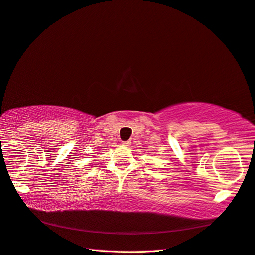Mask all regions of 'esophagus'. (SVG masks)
Masks as SVG:
<instances>
[{"label":"esophagus","instance_id":"esophagus-1","mask_svg":"<svg viewBox=\"0 0 255 255\" xmlns=\"http://www.w3.org/2000/svg\"><path fill=\"white\" fill-rule=\"evenodd\" d=\"M122 144H123V146H129V145H131L132 144V142H131V140H128V142H122Z\"/></svg>","mask_w":255,"mask_h":255}]
</instances>
